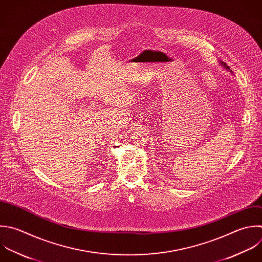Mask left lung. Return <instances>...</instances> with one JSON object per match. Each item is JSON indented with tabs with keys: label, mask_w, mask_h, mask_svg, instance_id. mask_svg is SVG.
<instances>
[{
	"label": "left lung",
	"mask_w": 262,
	"mask_h": 262,
	"mask_svg": "<svg viewBox=\"0 0 262 262\" xmlns=\"http://www.w3.org/2000/svg\"><path fill=\"white\" fill-rule=\"evenodd\" d=\"M220 63H221V66H222V67H223V68H225V69H226V70H228V71H229V72H230V73H232V72H231V71H230V70H229V67H227V66H226V63H225V62H222V61H221V62H220Z\"/></svg>",
	"instance_id": "1"
}]
</instances>
